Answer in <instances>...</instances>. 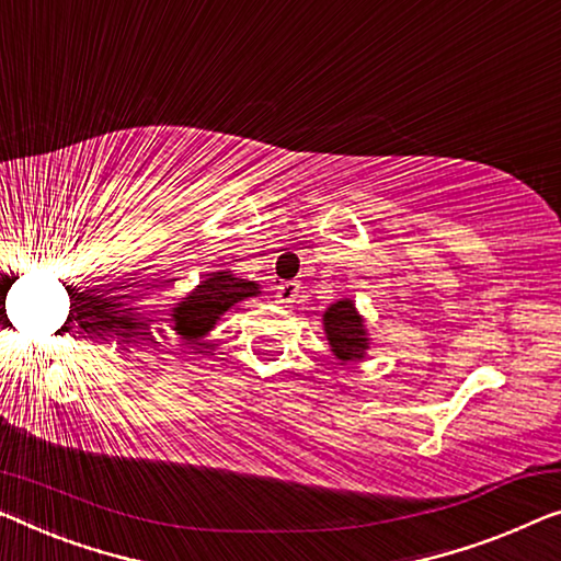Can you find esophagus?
I'll return each mask as SVG.
<instances>
[{
    "label": "esophagus",
    "instance_id": "1",
    "mask_svg": "<svg viewBox=\"0 0 561 561\" xmlns=\"http://www.w3.org/2000/svg\"><path fill=\"white\" fill-rule=\"evenodd\" d=\"M299 295V284L297 282H284L277 287V299L282 305H291Z\"/></svg>",
    "mask_w": 561,
    "mask_h": 561
}]
</instances>
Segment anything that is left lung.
<instances>
[{"label":"left lung","instance_id":"left-lung-1","mask_svg":"<svg viewBox=\"0 0 561 561\" xmlns=\"http://www.w3.org/2000/svg\"><path fill=\"white\" fill-rule=\"evenodd\" d=\"M322 330L330 342L332 355L340 365H357L367 357L373 340L367 332L365 317L357 312L355 299H337L322 314Z\"/></svg>","mask_w":561,"mask_h":561}]
</instances>
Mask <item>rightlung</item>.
<instances>
[{
    "mask_svg": "<svg viewBox=\"0 0 561 561\" xmlns=\"http://www.w3.org/2000/svg\"><path fill=\"white\" fill-rule=\"evenodd\" d=\"M259 295H262V284L241 279L231 270L211 272L171 307L169 328L188 345H198V340L216 328L221 314H227L233 305Z\"/></svg>",
    "mask_w": 561,
    "mask_h": 561,
    "instance_id": "1",
    "label": "right lung"
}]
</instances>
